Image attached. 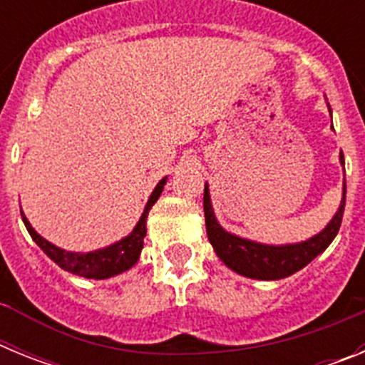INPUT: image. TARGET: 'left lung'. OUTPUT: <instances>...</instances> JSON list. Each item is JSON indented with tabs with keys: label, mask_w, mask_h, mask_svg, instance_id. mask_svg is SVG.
<instances>
[{
	"label": "left lung",
	"mask_w": 365,
	"mask_h": 365,
	"mask_svg": "<svg viewBox=\"0 0 365 365\" xmlns=\"http://www.w3.org/2000/svg\"><path fill=\"white\" fill-rule=\"evenodd\" d=\"M340 163L344 164V153H340ZM205 219L206 234L214 247L219 259L235 270L241 276L254 279H282L298 272L303 267L309 265L318 254H322L336 237L340 230L344 208H346V182H344V197L333 221L318 235L303 241L298 245H283V247H269V245L254 243V241L241 240L237 235H232L219 227L212 210L210 193L208 186H205Z\"/></svg>",
	"instance_id": "obj_1"
}]
</instances>
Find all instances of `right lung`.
I'll return each instance as SVG.
<instances>
[{
	"label": "right lung",
	"mask_w": 365,
	"mask_h": 365,
	"mask_svg": "<svg viewBox=\"0 0 365 365\" xmlns=\"http://www.w3.org/2000/svg\"><path fill=\"white\" fill-rule=\"evenodd\" d=\"M164 185H166V177L160 180L159 185L155 186L150 201H148L146 208H144L143 217H140V221L137 222V227L133 228V232H131L128 237H124V240H120L115 245H109V247L95 250V252H66L62 248L54 247L53 243L43 240L40 234H36V230L31 227V222L27 221L24 212H21V219H24L25 227H27L32 240L36 241L38 247H40L58 267H62L63 270H67V272L71 274H76V276H83V278L106 279L111 278V276H117V274L124 272V270L131 269V267L137 263L138 256H140V250H143L144 237H146L148 212L151 210V206L155 205V201L159 199Z\"/></svg>",
	"instance_id": "1"
}]
</instances>
